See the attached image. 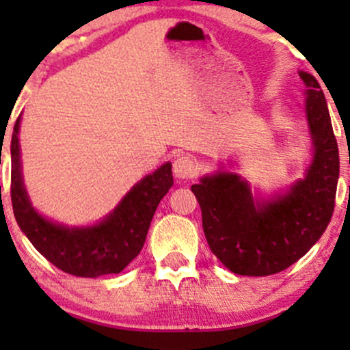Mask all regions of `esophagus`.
I'll return each instance as SVG.
<instances>
[{"instance_id":"34e87169","label":"esophagus","mask_w":350,"mask_h":350,"mask_svg":"<svg viewBox=\"0 0 350 350\" xmlns=\"http://www.w3.org/2000/svg\"><path fill=\"white\" fill-rule=\"evenodd\" d=\"M196 162L195 159L188 157V155H179L172 164V171L178 179H189L196 174Z\"/></svg>"}]
</instances>
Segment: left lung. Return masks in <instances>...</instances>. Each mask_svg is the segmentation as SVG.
<instances>
[{
	"label": "left lung",
	"instance_id": "obj_1",
	"mask_svg": "<svg viewBox=\"0 0 350 350\" xmlns=\"http://www.w3.org/2000/svg\"><path fill=\"white\" fill-rule=\"evenodd\" d=\"M313 161L284 195L256 200L234 172L218 171L193 185L211 252L242 276H269L305 256L330 224L338 181V147L319 81L299 70Z\"/></svg>",
	"mask_w": 350,
	"mask_h": 350
}]
</instances>
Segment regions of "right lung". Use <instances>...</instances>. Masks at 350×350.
Instances as JSON below:
<instances>
[{"mask_svg":"<svg viewBox=\"0 0 350 350\" xmlns=\"http://www.w3.org/2000/svg\"><path fill=\"white\" fill-rule=\"evenodd\" d=\"M20 116L12 135V204L22 232L35 249L67 274L100 278L118 274L139 256L150 221L172 186L171 162L137 183L118 206L93 227H66L37 213L23 186L18 144Z\"/></svg>","mask_w":350,"mask_h":350,"instance_id":"obj_1","label":"right lung"}]
</instances>
